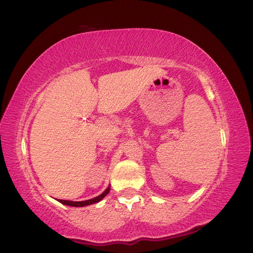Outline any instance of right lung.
I'll use <instances>...</instances> for the list:
<instances>
[{"mask_svg":"<svg viewBox=\"0 0 253 253\" xmlns=\"http://www.w3.org/2000/svg\"><path fill=\"white\" fill-rule=\"evenodd\" d=\"M110 191V185L108 187L104 192L101 194L98 195V197L94 198V199H90V200H86V201H80V202H74V201H68V200H58L60 203L64 204V205H69V206H75V208H82V206H87V205H90V204H95L98 203L99 201H101L104 199L106 195L109 193Z\"/></svg>","mask_w":253,"mask_h":253,"instance_id":"1","label":"right lung"}]
</instances>
